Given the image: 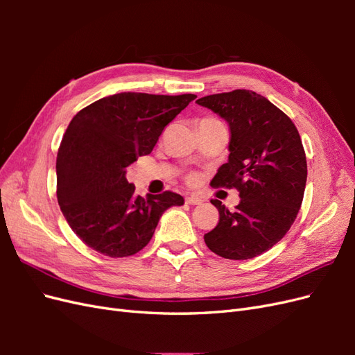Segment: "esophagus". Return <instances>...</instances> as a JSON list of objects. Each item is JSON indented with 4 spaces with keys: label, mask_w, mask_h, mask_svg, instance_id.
I'll return each instance as SVG.
<instances>
[{
    "label": "esophagus",
    "mask_w": 355,
    "mask_h": 355,
    "mask_svg": "<svg viewBox=\"0 0 355 355\" xmlns=\"http://www.w3.org/2000/svg\"><path fill=\"white\" fill-rule=\"evenodd\" d=\"M187 204H191V206H197V204L202 202V198H200L198 196H189L185 198Z\"/></svg>",
    "instance_id": "34e87169"
}]
</instances>
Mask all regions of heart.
<instances>
[{
  "label": "heart",
  "instance_id": "obj_1",
  "mask_svg": "<svg viewBox=\"0 0 355 355\" xmlns=\"http://www.w3.org/2000/svg\"><path fill=\"white\" fill-rule=\"evenodd\" d=\"M200 121H219V120H216V118H211V116H204V118H201ZM188 180H189V182H196V180H197V176H196V175H189V176H188Z\"/></svg>",
  "mask_w": 355,
  "mask_h": 355
}]
</instances>
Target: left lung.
<instances>
[{
	"mask_svg": "<svg viewBox=\"0 0 355 355\" xmlns=\"http://www.w3.org/2000/svg\"><path fill=\"white\" fill-rule=\"evenodd\" d=\"M228 121V163L211 184L235 188L240 204L230 211L219 200V222L204 235L225 259H252L280 241L295 222L306 185V157L293 121L263 96L232 90L197 101Z\"/></svg>",
	"mask_w": 355,
	"mask_h": 355,
	"instance_id": "obj_1",
	"label": "left lung"
}]
</instances>
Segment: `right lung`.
I'll list each match as a JSON object with an SVG mask.
<instances>
[{
  "label": "right lung",
  "instance_id": "obj_1",
  "mask_svg": "<svg viewBox=\"0 0 355 355\" xmlns=\"http://www.w3.org/2000/svg\"><path fill=\"white\" fill-rule=\"evenodd\" d=\"M196 94L118 93L75 115L56 158V196L77 237L110 257H127L151 241L168 207L182 206L176 192L136 196L125 168L153 151L164 127Z\"/></svg>",
  "mask_w": 355,
  "mask_h": 355
}]
</instances>
